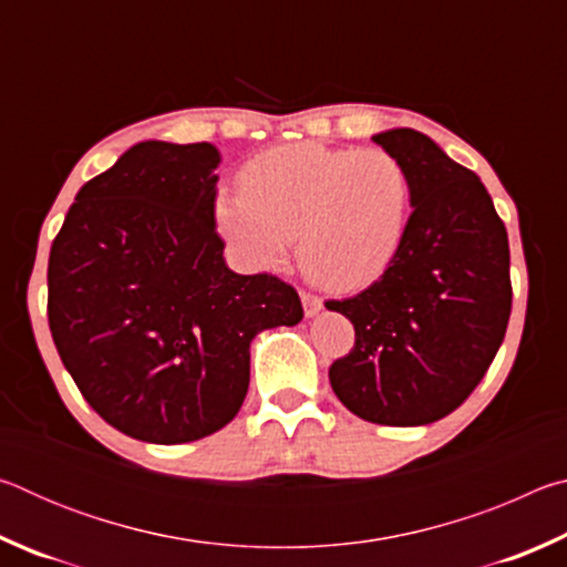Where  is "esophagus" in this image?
Wrapping results in <instances>:
<instances>
[{
  "instance_id": "obj_1",
  "label": "esophagus",
  "mask_w": 567,
  "mask_h": 567,
  "mask_svg": "<svg viewBox=\"0 0 567 567\" xmlns=\"http://www.w3.org/2000/svg\"><path fill=\"white\" fill-rule=\"evenodd\" d=\"M300 300H302V310H305L307 318H315V315H318V312L322 310V300H320L318 295H312V292H302V295H300Z\"/></svg>"
}]
</instances>
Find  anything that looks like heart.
<instances>
[{
    "instance_id": "heart-1",
    "label": "heart",
    "mask_w": 567,
    "mask_h": 567,
    "mask_svg": "<svg viewBox=\"0 0 567 567\" xmlns=\"http://www.w3.org/2000/svg\"><path fill=\"white\" fill-rule=\"evenodd\" d=\"M410 209V175L388 152L300 142L249 159L239 192L215 199V223L249 270L280 267L297 237L307 277L330 290H362L395 262Z\"/></svg>"
}]
</instances>
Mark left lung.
I'll return each mask as SVG.
<instances>
[{"mask_svg":"<svg viewBox=\"0 0 567 567\" xmlns=\"http://www.w3.org/2000/svg\"><path fill=\"white\" fill-rule=\"evenodd\" d=\"M412 185L408 237L388 272L324 307L354 324V348L330 385L354 415L415 427L463 405L501 350L511 320V247L475 172L427 134L398 127L372 137Z\"/></svg>","mask_w":567,"mask_h":567,"instance_id":"left-lung-1","label":"left lung"}]
</instances>
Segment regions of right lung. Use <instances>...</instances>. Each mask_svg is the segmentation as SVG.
<instances>
[{
	"label": "right lung",
	"instance_id": "1",
	"mask_svg": "<svg viewBox=\"0 0 567 567\" xmlns=\"http://www.w3.org/2000/svg\"><path fill=\"white\" fill-rule=\"evenodd\" d=\"M209 142H137L76 192L50 252V330L84 400L120 433L177 445L225 427L249 344L302 320L272 275H237L215 233Z\"/></svg>",
	"mask_w": 567,
	"mask_h": 567
}]
</instances>
